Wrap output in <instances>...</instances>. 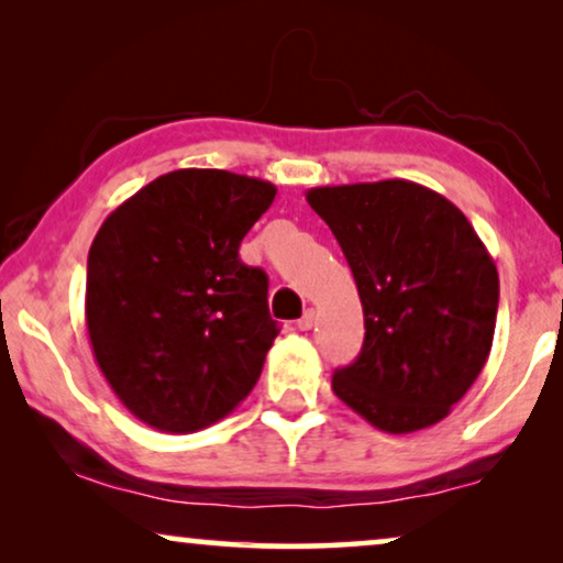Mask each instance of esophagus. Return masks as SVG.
Listing matches in <instances>:
<instances>
[{"label": "esophagus", "mask_w": 563, "mask_h": 563, "mask_svg": "<svg viewBox=\"0 0 563 563\" xmlns=\"http://www.w3.org/2000/svg\"><path fill=\"white\" fill-rule=\"evenodd\" d=\"M297 325H299V330H312V325H314V310H305L302 318L297 320Z\"/></svg>", "instance_id": "obj_1"}]
</instances>
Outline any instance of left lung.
Segmentation results:
<instances>
[{"instance_id":"1","label":"left lung","mask_w":563,"mask_h":563,"mask_svg":"<svg viewBox=\"0 0 563 563\" xmlns=\"http://www.w3.org/2000/svg\"><path fill=\"white\" fill-rule=\"evenodd\" d=\"M364 307V349L333 391L384 433L441 422L487 364L499 276L456 205L407 179L307 189Z\"/></svg>"}]
</instances>
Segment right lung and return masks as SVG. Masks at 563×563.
Listing matches in <instances>:
<instances>
[{"mask_svg":"<svg viewBox=\"0 0 563 563\" xmlns=\"http://www.w3.org/2000/svg\"><path fill=\"white\" fill-rule=\"evenodd\" d=\"M276 187L222 168L168 172L102 222L87 261L99 372L137 420L195 433L256 387L279 328L238 249Z\"/></svg>","mask_w":563,"mask_h":563,"instance_id":"right-lung-1","label":"right lung"}]
</instances>
